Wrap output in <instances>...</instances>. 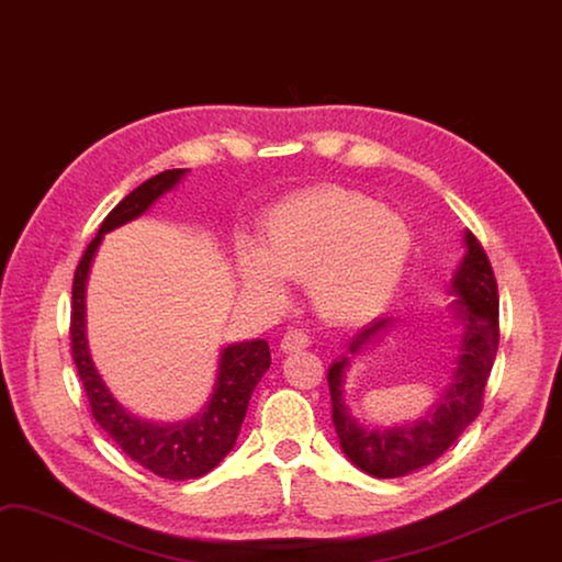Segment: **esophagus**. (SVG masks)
<instances>
[{"instance_id":"1","label":"esophagus","mask_w":562,"mask_h":562,"mask_svg":"<svg viewBox=\"0 0 562 562\" xmlns=\"http://www.w3.org/2000/svg\"><path fill=\"white\" fill-rule=\"evenodd\" d=\"M310 342H313V338L307 336V330H303V328H292V330H286V334L282 336L280 349L284 351V355H289V351H299V349L310 347Z\"/></svg>"}]
</instances>
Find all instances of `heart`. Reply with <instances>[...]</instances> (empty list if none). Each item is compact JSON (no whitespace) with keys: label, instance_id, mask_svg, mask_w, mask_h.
Segmentation results:
<instances>
[{"label":"heart","instance_id":"obj_1","mask_svg":"<svg viewBox=\"0 0 562 562\" xmlns=\"http://www.w3.org/2000/svg\"><path fill=\"white\" fill-rule=\"evenodd\" d=\"M412 252L405 220L366 194L317 187L270 207L259 247L240 243L236 268L243 292L263 307H280L285 282H305L317 313L359 322L396 292Z\"/></svg>","mask_w":562,"mask_h":562}]
</instances>
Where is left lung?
I'll return each instance as SVG.
<instances>
[{
    "label": "left lung",
    "mask_w": 562,
    "mask_h": 562,
    "mask_svg": "<svg viewBox=\"0 0 562 562\" xmlns=\"http://www.w3.org/2000/svg\"><path fill=\"white\" fill-rule=\"evenodd\" d=\"M465 257L451 278L453 313L461 319V345L453 375L440 403L414 424L393 428H370L357 422L345 403V372L349 357L328 368V391L334 403V426L347 459L378 480L405 476L430 465L459 440V435L482 412L484 389L495 361L501 328H497V284L484 247L465 232ZM391 319H375L349 342V355L375 340Z\"/></svg>",
    "instance_id": "obj_1"
}]
</instances>
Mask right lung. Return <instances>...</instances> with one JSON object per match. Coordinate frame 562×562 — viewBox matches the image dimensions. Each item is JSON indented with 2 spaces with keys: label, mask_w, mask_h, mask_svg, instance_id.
<instances>
[{
  "label": "right lung",
  "mask_w": 562,
  "mask_h": 562,
  "mask_svg": "<svg viewBox=\"0 0 562 562\" xmlns=\"http://www.w3.org/2000/svg\"><path fill=\"white\" fill-rule=\"evenodd\" d=\"M184 173L187 169H171L145 180L113 207L76 268L71 292V355L92 417L132 461L173 482L203 476L234 449L252 391L270 368L268 342L249 340L222 349L213 396L196 417L178 424L140 419L115 401L92 363L86 336V284L103 234L140 217L161 194L171 192Z\"/></svg>",
  "instance_id": "obj_1"
}]
</instances>
